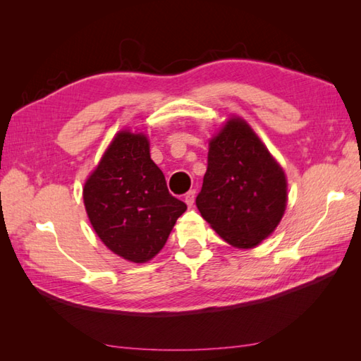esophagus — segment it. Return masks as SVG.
Wrapping results in <instances>:
<instances>
[{"mask_svg": "<svg viewBox=\"0 0 361 361\" xmlns=\"http://www.w3.org/2000/svg\"><path fill=\"white\" fill-rule=\"evenodd\" d=\"M185 202L189 208H192L195 202V190H189V192L185 195Z\"/></svg>", "mask_w": 361, "mask_h": 361, "instance_id": "obj_1", "label": "esophagus"}]
</instances>
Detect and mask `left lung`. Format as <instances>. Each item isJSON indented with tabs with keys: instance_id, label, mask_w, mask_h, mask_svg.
Instances as JSON below:
<instances>
[{
	"instance_id": "8db88e82",
	"label": "left lung",
	"mask_w": 361,
	"mask_h": 361,
	"mask_svg": "<svg viewBox=\"0 0 361 361\" xmlns=\"http://www.w3.org/2000/svg\"><path fill=\"white\" fill-rule=\"evenodd\" d=\"M197 208L221 239L255 248L286 212L287 178L282 167L242 118H229L209 141L208 169Z\"/></svg>"
}]
</instances>
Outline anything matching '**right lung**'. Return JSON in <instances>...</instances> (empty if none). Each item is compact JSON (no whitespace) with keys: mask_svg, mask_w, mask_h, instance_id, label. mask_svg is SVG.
<instances>
[{"mask_svg":"<svg viewBox=\"0 0 361 361\" xmlns=\"http://www.w3.org/2000/svg\"><path fill=\"white\" fill-rule=\"evenodd\" d=\"M88 219L105 247L135 264L155 257L188 206L169 194L144 133L121 130L83 186Z\"/></svg>","mask_w":361,"mask_h":361,"instance_id":"obj_1","label":"right lung"}]
</instances>
